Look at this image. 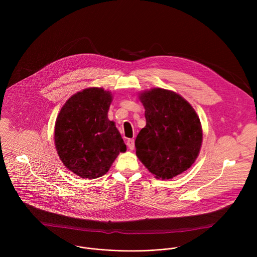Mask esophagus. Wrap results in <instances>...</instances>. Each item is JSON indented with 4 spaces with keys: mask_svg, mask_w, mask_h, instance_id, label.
<instances>
[{
    "mask_svg": "<svg viewBox=\"0 0 257 257\" xmlns=\"http://www.w3.org/2000/svg\"><path fill=\"white\" fill-rule=\"evenodd\" d=\"M126 146H127V147H128L131 150H134V148H135V140H134V139L127 140Z\"/></svg>",
    "mask_w": 257,
    "mask_h": 257,
    "instance_id": "34e87169",
    "label": "esophagus"
}]
</instances>
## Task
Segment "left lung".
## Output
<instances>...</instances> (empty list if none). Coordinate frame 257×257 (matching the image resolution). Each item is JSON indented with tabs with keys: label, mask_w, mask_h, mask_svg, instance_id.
Here are the masks:
<instances>
[{
	"label": "left lung",
	"mask_w": 257,
	"mask_h": 257,
	"mask_svg": "<svg viewBox=\"0 0 257 257\" xmlns=\"http://www.w3.org/2000/svg\"><path fill=\"white\" fill-rule=\"evenodd\" d=\"M147 124L137 137L138 158L157 179H172L196 161L203 142L200 118L182 96L152 88L141 92Z\"/></svg>",
	"instance_id": "obj_1"
}]
</instances>
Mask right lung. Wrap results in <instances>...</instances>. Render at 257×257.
I'll return each instance as SVG.
<instances>
[{"mask_svg": "<svg viewBox=\"0 0 257 257\" xmlns=\"http://www.w3.org/2000/svg\"><path fill=\"white\" fill-rule=\"evenodd\" d=\"M112 95L103 88L77 92L63 105L55 120L54 145L64 166L81 178L105 175L126 146L108 117Z\"/></svg>", "mask_w": 257, "mask_h": 257, "instance_id": "right-lung-1", "label": "right lung"}]
</instances>
